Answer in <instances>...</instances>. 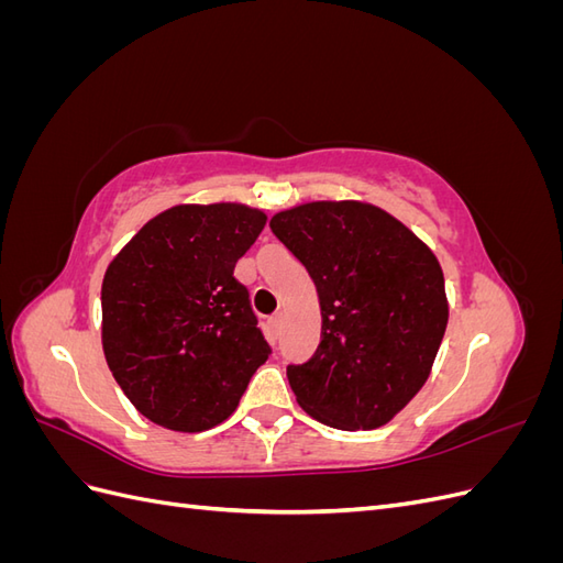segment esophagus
Wrapping results in <instances>:
<instances>
[{"instance_id":"esophagus-1","label":"esophagus","mask_w":563,"mask_h":563,"mask_svg":"<svg viewBox=\"0 0 563 563\" xmlns=\"http://www.w3.org/2000/svg\"><path fill=\"white\" fill-rule=\"evenodd\" d=\"M282 321H284V314H282V312H277L275 317L269 319V323H272V329H275V333L282 331Z\"/></svg>"}]
</instances>
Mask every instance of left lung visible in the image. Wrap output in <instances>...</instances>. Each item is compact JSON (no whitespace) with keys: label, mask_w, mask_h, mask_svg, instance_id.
I'll list each match as a JSON object with an SVG mask.
<instances>
[{"label":"left lung","mask_w":563,"mask_h":563,"mask_svg":"<svg viewBox=\"0 0 563 563\" xmlns=\"http://www.w3.org/2000/svg\"><path fill=\"white\" fill-rule=\"evenodd\" d=\"M269 228L310 272L321 340L288 366L296 401L335 430H376L428 383L449 323L444 272L401 220L368 201H305Z\"/></svg>","instance_id":"1"}]
</instances>
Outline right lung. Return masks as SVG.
<instances>
[{
    "label": "right lung",
    "instance_id": "right-lung-1",
    "mask_svg": "<svg viewBox=\"0 0 563 563\" xmlns=\"http://www.w3.org/2000/svg\"><path fill=\"white\" fill-rule=\"evenodd\" d=\"M267 223L240 201L178 203L106 269V362L129 401L174 432H203L240 406L269 347L234 263Z\"/></svg>",
    "mask_w": 563,
    "mask_h": 563
}]
</instances>
